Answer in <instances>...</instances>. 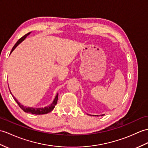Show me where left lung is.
Wrapping results in <instances>:
<instances>
[{"label":"left lung","instance_id":"1","mask_svg":"<svg viewBox=\"0 0 148 148\" xmlns=\"http://www.w3.org/2000/svg\"><path fill=\"white\" fill-rule=\"evenodd\" d=\"M103 115H101V116H103ZM96 116H97V115H96ZM97 116H98V115H97Z\"/></svg>","mask_w":148,"mask_h":148}]
</instances>
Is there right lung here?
Segmentation results:
<instances>
[{"label": "right lung", "instance_id": "obj_1", "mask_svg": "<svg viewBox=\"0 0 148 148\" xmlns=\"http://www.w3.org/2000/svg\"><path fill=\"white\" fill-rule=\"evenodd\" d=\"M31 32L28 33L26 34L25 35H24L22 38H21L18 41V42H16V43L14 45V46L13 47V48L12 49V50H11V52L10 53H12V51L14 50L16 47H18V45L19 44H20L23 41L25 40L26 38L27 37V36H28L29 34H30ZM10 92H11V94L12 95V97L14 98V99L16 101L17 103L18 104V105L19 106V107L21 108L23 110L24 112H25L26 113H32V114H35V115H42V114H46V113H48L50 112L51 110H53V108H55V106L56 105L57 103V100H58V93L57 95H56V98H55L53 101L52 102V103L50 104V106H46V107H44V108H33V107H27V106H23V105H21L20 103L17 100V99L14 97L13 95L11 93V91H10Z\"/></svg>", "mask_w": 148, "mask_h": 148}]
</instances>
